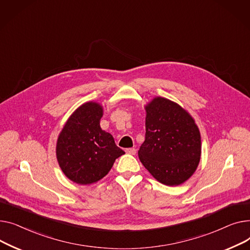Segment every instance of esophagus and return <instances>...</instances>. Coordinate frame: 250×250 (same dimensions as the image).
Returning a JSON list of instances; mask_svg holds the SVG:
<instances>
[{
  "label": "esophagus",
  "instance_id": "1",
  "mask_svg": "<svg viewBox=\"0 0 250 250\" xmlns=\"http://www.w3.org/2000/svg\"><path fill=\"white\" fill-rule=\"evenodd\" d=\"M125 151H126V153L131 154V155H134L136 153V149L135 148H127Z\"/></svg>",
  "mask_w": 250,
  "mask_h": 250
}]
</instances>
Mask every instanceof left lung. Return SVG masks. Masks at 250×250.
<instances>
[{"label": "left lung", "instance_id": "left-lung-1", "mask_svg": "<svg viewBox=\"0 0 250 250\" xmlns=\"http://www.w3.org/2000/svg\"><path fill=\"white\" fill-rule=\"evenodd\" d=\"M145 111L146 133L139 159L159 183L179 186L192 177L200 163L199 128L184 108L166 98H154Z\"/></svg>", "mask_w": 250, "mask_h": 250}]
</instances>
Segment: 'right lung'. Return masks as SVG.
I'll use <instances>...</instances> for the list:
<instances>
[{"instance_id": "obj_1", "label": "right lung", "mask_w": 250, "mask_h": 250, "mask_svg": "<svg viewBox=\"0 0 250 250\" xmlns=\"http://www.w3.org/2000/svg\"><path fill=\"white\" fill-rule=\"evenodd\" d=\"M102 116L99 103H84L70 115L58 135V165L73 183H97L110 171L116 158L125 153L115 144L113 136L102 130Z\"/></svg>"}]
</instances>
